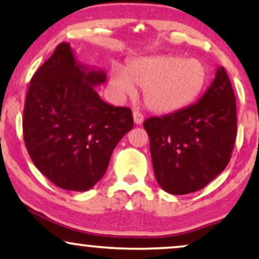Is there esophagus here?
Wrapping results in <instances>:
<instances>
[{
  "label": "esophagus",
  "mask_w": 259,
  "mask_h": 259,
  "mask_svg": "<svg viewBox=\"0 0 259 259\" xmlns=\"http://www.w3.org/2000/svg\"><path fill=\"white\" fill-rule=\"evenodd\" d=\"M133 117H134V123L135 124H141L142 121H144V115L141 114V113L138 112V111H134L133 112Z\"/></svg>",
  "instance_id": "34e87169"
}]
</instances>
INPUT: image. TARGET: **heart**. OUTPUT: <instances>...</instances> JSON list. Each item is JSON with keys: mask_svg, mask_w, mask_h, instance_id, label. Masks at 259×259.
<instances>
[{"mask_svg": "<svg viewBox=\"0 0 259 259\" xmlns=\"http://www.w3.org/2000/svg\"><path fill=\"white\" fill-rule=\"evenodd\" d=\"M207 69L196 58L177 55L145 56L129 61L125 68L113 65L109 88L117 100L142 88V100L151 112L167 114L191 105L203 91Z\"/></svg>", "mask_w": 259, "mask_h": 259, "instance_id": "obj_1", "label": "heart"}]
</instances>
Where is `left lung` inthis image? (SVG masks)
I'll return each instance as SVG.
<instances>
[{"label": "left lung", "instance_id": "1", "mask_svg": "<svg viewBox=\"0 0 259 259\" xmlns=\"http://www.w3.org/2000/svg\"><path fill=\"white\" fill-rule=\"evenodd\" d=\"M236 100L224 67L197 103L145 120L154 177L165 192L186 195L228 165L236 139Z\"/></svg>", "mask_w": 259, "mask_h": 259}]
</instances>
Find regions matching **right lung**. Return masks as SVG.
I'll list each match as a JSON object with an SVG mask.
<instances>
[{
  "label": "right lung",
  "instance_id": "right-lung-1",
  "mask_svg": "<svg viewBox=\"0 0 259 259\" xmlns=\"http://www.w3.org/2000/svg\"><path fill=\"white\" fill-rule=\"evenodd\" d=\"M106 73L76 61L62 42L26 94L23 133L35 167L55 185L88 191L106 173L118 142L133 129L132 109L101 100Z\"/></svg>",
  "mask_w": 259,
  "mask_h": 259
}]
</instances>
